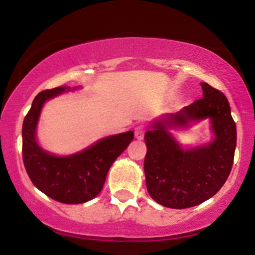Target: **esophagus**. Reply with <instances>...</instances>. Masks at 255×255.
I'll return each mask as SVG.
<instances>
[{"mask_svg":"<svg viewBox=\"0 0 255 255\" xmlns=\"http://www.w3.org/2000/svg\"><path fill=\"white\" fill-rule=\"evenodd\" d=\"M145 131H146L145 126H137V127H135V129H134V135H135L136 139L141 140L145 135Z\"/></svg>","mask_w":255,"mask_h":255,"instance_id":"obj_1","label":"esophagus"}]
</instances>
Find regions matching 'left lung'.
I'll use <instances>...</instances> for the list:
<instances>
[{
    "label": "left lung",
    "mask_w": 255,
    "mask_h": 255,
    "mask_svg": "<svg viewBox=\"0 0 255 255\" xmlns=\"http://www.w3.org/2000/svg\"><path fill=\"white\" fill-rule=\"evenodd\" d=\"M203 97L166 116L146 131L147 152L144 170L150 197L170 209L197 206L223 187L233 168L236 147V125L223 93L201 83ZM212 119L216 137L210 145L184 151L166 128Z\"/></svg>",
    "instance_id": "1"
}]
</instances>
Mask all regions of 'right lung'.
<instances>
[{
	"label": "right lung",
	"mask_w": 255,
	"mask_h": 255,
	"mask_svg": "<svg viewBox=\"0 0 255 255\" xmlns=\"http://www.w3.org/2000/svg\"><path fill=\"white\" fill-rule=\"evenodd\" d=\"M68 87L39 92L22 124V160L32 183L54 200L83 204L96 198L103 188L111 164L133 140L131 130L108 136L83 152L56 157L43 151L36 141V127L44 102Z\"/></svg>",
	"instance_id": "obj_1"
}]
</instances>
